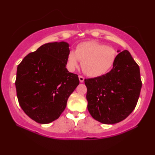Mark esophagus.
Here are the masks:
<instances>
[{
	"instance_id": "1",
	"label": "esophagus",
	"mask_w": 155,
	"mask_h": 155,
	"mask_svg": "<svg viewBox=\"0 0 155 155\" xmlns=\"http://www.w3.org/2000/svg\"><path fill=\"white\" fill-rule=\"evenodd\" d=\"M79 80H80V82H83L84 78L83 76L79 75Z\"/></svg>"
}]
</instances>
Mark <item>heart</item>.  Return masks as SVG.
<instances>
[{
  "instance_id": "b5f03b06",
  "label": "heart",
  "mask_w": 155,
  "mask_h": 155,
  "mask_svg": "<svg viewBox=\"0 0 155 155\" xmlns=\"http://www.w3.org/2000/svg\"><path fill=\"white\" fill-rule=\"evenodd\" d=\"M117 56L114 48L94 41H83L76 46L75 51H71L66 59V67L73 72L82 61V71L90 77L104 75L111 68Z\"/></svg>"
}]
</instances>
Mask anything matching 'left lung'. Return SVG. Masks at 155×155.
Masks as SVG:
<instances>
[{
    "instance_id": "1",
    "label": "left lung",
    "mask_w": 155,
    "mask_h": 155,
    "mask_svg": "<svg viewBox=\"0 0 155 155\" xmlns=\"http://www.w3.org/2000/svg\"><path fill=\"white\" fill-rule=\"evenodd\" d=\"M87 109L95 120L114 124L128 117L136 107L142 87L138 65L127 50L119 53L111 71L84 79Z\"/></svg>"
}]
</instances>
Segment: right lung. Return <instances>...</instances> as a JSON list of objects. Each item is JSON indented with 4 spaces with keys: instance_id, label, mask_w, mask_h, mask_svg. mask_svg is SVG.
Listing matches in <instances>:
<instances>
[{
    "instance_id": "right-lung-1",
    "label": "right lung",
    "mask_w": 155,
    "mask_h": 155,
    "mask_svg": "<svg viewBox=\"0 0 155 155\" xmlns=\"http://www.w3.org/2000/svg\"><path fill=\"white\" fill-rule=\"evenodd\" d=\"M66 42L44 44L29 53L18 66L15 87L21 108L35 121L46 124L59 118L80 81L65 65Z\"/></svg>"
}]
</instances>
